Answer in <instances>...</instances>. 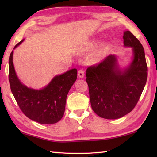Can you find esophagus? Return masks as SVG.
<instances>
[{"label":"esophagus","mask_w":157,"mask_h":157,"mask_svg":"<svg viewBox=\"0 0 157 157\" xmlns=\"http://www.w3.org/2000/svg\"><path fill=\"white\" fill-rule=\"evenodd\" d=\"M78 75L79 76V78H83L84 77V71L83 70H82V69L79 70L78 72Z\"/></svg>","instance_id":"esophagus-1"}]
</instances>
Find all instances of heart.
<instances>
[{"instance_id": "b5f03b06", "label": "heart", "mask_w": 157, "mask_h": 157, "mask_svg": "<svg viewBox=\"0 0 157 157\" xmlns=\"http://www.w3.org/2000/svg\"><path fill=\"white\" fill-rule=\"evenodd\" d=\"M98 44V42L96 41L90 42V43H88L86 45V46L84 47V48L82 49V51L83 52L91 51V50H94L95 48L97 47ZM105 48V46H102L99 50H98V51H97L94 55H93V57L91 58L93 62H98V61H99L101 58H102V55H103V52H104Z\"/></svg>"}]
</instances>
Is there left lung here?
<instances>
[{
  "mask_svg": "<svg viewBox=\"0 0 157 157\" xmlns=\"http://www.w3.org/2000/svg\"><path fill=\"white\" fill-rule=\"evenodd\" d=\"M124 46L131 47L133 59L127 68L121 69L117 58L109 55L97 65L87 68L92 109L101 118H120L136 105L147 78L144 49L131 32H124Z\"/></svg>",
  "mask_w": 157,
  "mask_h": 157,
  "instance_id": "left-lung-1",
  "label": "left lung"
}]
</instances>
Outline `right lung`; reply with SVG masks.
I'll return each mask as SVG.
<instances>
[{
  "label": "right lung",
  "mask_w": 157,
  "mask_h": 157,
  "mask_svg": "<svg viewBox=\"0 0 157 157\" xmlns=\"http://www.w3.org/2000/svg\"><path fill=\"white\" fill-rule=\"evenodd\" d=\"M24 41L16 45L14 49ZM13 51L9 58V82L13 95L23 113L31 120L45 124L59 121L63 116L69 90L76 81L78 71L71 69L55 76L44 88L37 90L22 84L13 64Z\"/></svg>",
  "instance_id": "obj_1"
}]
</instances>
